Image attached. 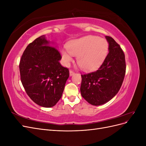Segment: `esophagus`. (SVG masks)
Instances as JSON below:
<instances>
[{"label": "esophagus", "mask_w": 146, "mask_h": 146, "mask_svg": "<svg viewBox=\"0 0 146 146\" xmlns=\"http://www.w3.org/2000/svg\"><path fill=\"white\" fill-rule=\"evenodd\" d=\"M74 74H75V72L74 71H72V70H69V76H70V77L72 76L73 75H74Z\"/></svg>", "instance_id": "esophagus-1"}]
</instances>
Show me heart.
Instances as JSON below:
<instances>
[{
  "instance_id": "obj_1",
  "label": "heart",
  "mask_w": 146,
  "mask_h": 146,
  "mask_svg": "<svg viewBox=\"0 0 146 146\" xmlns=\"http://www.w3.org/2000/svg\"><path fill=\"white\" fill-rule=\"evenodd\" d=\"M107 41L96 36H84L70 41L67 49L61 50V56L64 64L72 61V55L77 56V63L85 71L98 69L103 64L108 54Z\"/></svg>"
}]
</instances>
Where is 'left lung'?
<instances>
[{
    "label": "left lung",
    "instance_id": "left-lung-1",
    "mask_svg": "<svg viewBox=\"0 0 146 146\" xmlns=\"http://www.w3.org/2000/svg\"><path fill=\"white\" fill-rule=\"evenodd\" d=\"M108 54L96 72L82 75L80 92L88 103L99 106L108 102L120 90L125 74V55L111 37L105 36Z\"/></svg>",
    "mask_w": 146,
    "mask_h": 146
}]
</instances>
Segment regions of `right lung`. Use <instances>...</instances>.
<instances>
[{
    "label": "right lung",
    "instance_id": "right-lung-1",
    "mask_svg": "<svg viewBox=\"0 0 146 146\" xmlns=\"http://www.w3.org/2000/svg\"><path fill=\"white\" fill-rule=\"evenodd\" d=\"M55 42L39 36L28 45L21 57L22 84L35 103L42 107L55 106L62 96L69 76L68 69L59 63L61 57Z\"/></svg>",
    "mask_w": 146,
    "mask_h": 146
}]
</instances>
